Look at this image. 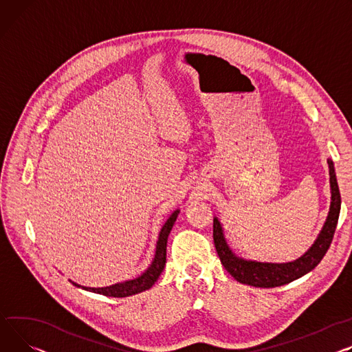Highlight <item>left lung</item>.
Masks as SVG:
<instances>
[{"label":"left lung","mask_w":352,"mask_h":352,"mask_svg":"<svg viewBox=\"0 0 352 352\" xmlns=\"http://www.w3.org/2000/svg\"><path fill=\"white\" fill-rule=\"evenodd\" d=\"M329 162L330 168V184H331V206L329 218H327L322 230L318 235L314 245L310 248L297 261L290 263H261V262H248L239 259L232 250L228 248L221 223L218 219H214V243L218 252L219 259L225 269L235 277L238 282L254 287H277L287 285L293 280L301 277L302 274L313 270L324 257V254L329 250L334 232L338 223L340 209H341V195L338 182L334 173V164L331 160Z\"/></svg>","instance_id":"1"}]
</instances>
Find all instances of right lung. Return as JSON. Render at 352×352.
<instances>
[{
    "mask_svg": "<svg viewBox=\"0 0 352 352\" xmlns=\"http://www.w3.org/2000/svg\"><path fill=\"white\" fill-rule=\"evenodd\" d=\"M179 210L177 209L175 212L168 218V221L166 222V225L162 226L161 232H160V238L157 242V249H155V257L151 263V266L142 274L140 277L134 278V280H127L124 283H117L109 287H100V289H93V287H82L85 290L93 292V293H99L107 297H127V296H133L137 293H142L147 289H150L155 282L158 276L161 274L164 265H166V257H167V239L170 232L173 229V225L178 217ZM74 283V282H72ZM75 286H78L76 283H74Z\"/></svg>",
    "mask_w": 352,
    "mask_h": 352,
    "instance_id": "add662e5",
    "label": "right lung"
}]
</instances>
